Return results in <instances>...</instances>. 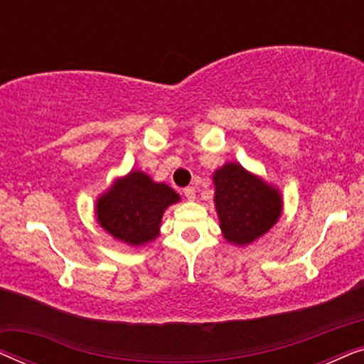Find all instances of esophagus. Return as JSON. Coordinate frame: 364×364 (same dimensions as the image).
Listing matches in <instances>:
<instances>
[{
	"mask_svg": "<svg viewBox=\"0 0 364 364\" xmlns=\"http://www.w3.org/2000/svg\"><path fill=\"white\" fill-rule=\"evenodd\" d=\"M183 196H186L187 200H193V198H196V187L183 188Z\"/></svg>",
	"mask_w": 364,
	"mask_h": 364,
	"instance_id": "obj_1",
	"label": "esophagus"
}]
</instances>
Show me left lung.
Instances as JSON below:
<instances>
[{"label":"left lung","instance_id":"1","mask_svg":"<svg viewBox=\"0 0 364 364\" xmlns=\"http://www.w3.org/2000/svg\"><path fill=\"white\" fill-rule=\"evenodd\" d=\"M213 203L222 237L237 247L250 245L280 220V188L255 176L238 162H227L213 172Z\"/></svg>","mask_w":364,"mask_h":364}]
</instances>
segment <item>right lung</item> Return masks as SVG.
<instances>
[{
  "label": "right lung",
  "instance_id": "add662e5",
  "mask_svg": "<svg viewBox=\"0 0 364 364\" xmlns=\"http://www.w3.org/2000/svg\"><path fill=\"white\" fill-rule=\"evenodd\" d=\"M181 196L142 171L119 177L97 197L94 213L109 235L129 247H142L161 233L164 212Z\"/></svg>",
  "mask_w": 364,
  "mask_h": 364
}]
</instances>
